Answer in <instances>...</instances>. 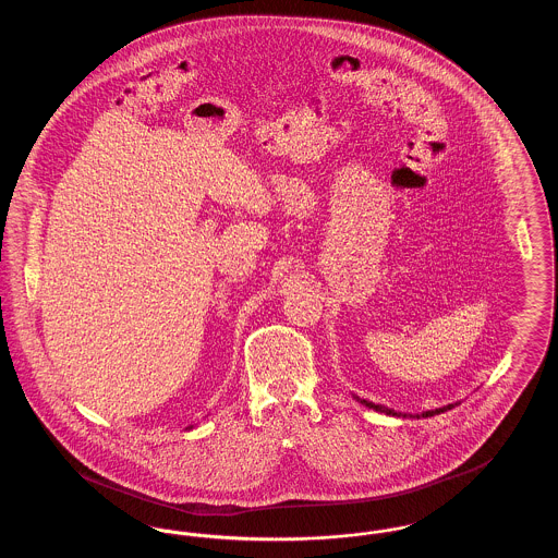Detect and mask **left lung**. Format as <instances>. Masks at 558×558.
Returning <instances> with one entry per match:
<instances>
[{"label": "left lung", "instance_id": "1", "mask_svg": "<svg viewBox=\"0 0 558 558\" xmlns=\"http://www.w3.org/2000/svg\"><path fill=\"white\" fill-rule=\"evenodd\" d=\"M360 403H364L366 408H372V410H376V412H383V414H389V416H408V414H401V412H396V410H389V408H385V405H378V403H372V401H366V399L355 398ZM453 408V403L450 405H446V408H437V410H428V412H423L421 416L423 418H428V416H435V414H441V412H446V410H451ZM412 416V414H410ZM421 416H416V418H421Z\"/></svg>", "mask_w": 558, "mask_h": 558}]
</instances>
